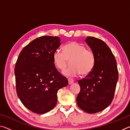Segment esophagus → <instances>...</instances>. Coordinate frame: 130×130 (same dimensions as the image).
I'll return each instance as SVG.
<instances>
[{"mask_svg":"<svg viewBox=\"0 0 130 130\" xmlns=\"http://www.w3.org/2000/svg\"><path fill=\"white\" fill-rule=\"evenodd\" d=\"M68 83H69V84H72L74 83V80L72 78H68Z\"/></svg>","mask_w":130,"mask_h":130,"instance_id":"obj_1","label":"esophagus"}]
</instances>
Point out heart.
<instances>
[{
  "label": "heart",
  "instance_id": "1",
  "mask_svg": "<svg viewBox=\"0 0 130 130\" xmlns=\"http://www.w3.org/2000/svg\"><path fill=\"white\" fill-rule=\"evenodd\" d=\"M71 67L62 72L63 75L76 77L81 74L87 75L92 71L95 65V56L92 50L86 49L83 44L72 41L63 46V52L56 50L53 54L54 65L62 70L67 67L68 60Z\"/></svg>",
  "mask_w": 130,
  "mask_h": 130
}]
</instances>
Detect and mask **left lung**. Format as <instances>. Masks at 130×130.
<instances>
[{
	"instance_id": "8db88e82",
	"label": "left lung",
	"mask_w": 130,
	"mask_h": 130,
	"mask_svg": "<svg viewBox=\"0 0 130 130\" xmlns=\"http://www.w3.org/2000/svg\"><path fill=\"white\" fill-rule=\"evenodd\" d=\"M85 42L94 53L95 65L91 73L78 81L80 92L76 101L84 111L94 113L104 110L112 102L118 70L115 57L104 41L87 37Z\"/></svg>"
}]
</instances>
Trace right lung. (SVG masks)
<instances>
[{
  "label": "right lung",
  "instance_id": "add662e5",
  "mask_svg": "<svg viewBox=\"0 0 130 130\" xmlns=\"http://www.w3.org/2000/svg\"><path fill=\"white\" fill-rule=\"evenodd\" d=\"M61 43L58 37H38L22 50L15 63L18 96L34 113L43 114L53 109L57 92L68 84L53 60V54Z\"/></svg>",
  "mask_w": 130,
  "mask_h": 130
}]
</instances>
